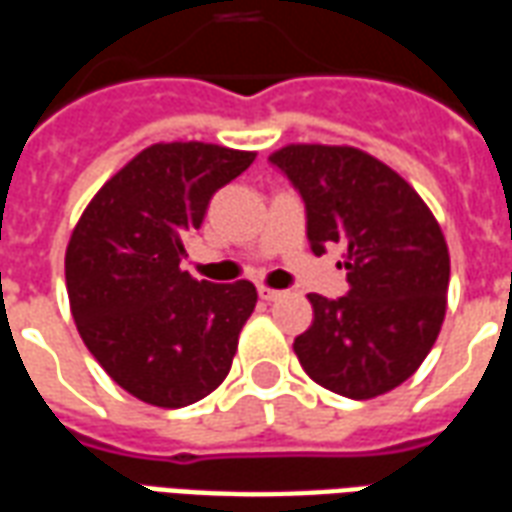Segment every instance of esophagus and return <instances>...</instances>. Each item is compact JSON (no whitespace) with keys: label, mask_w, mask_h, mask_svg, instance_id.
<instances>
[{"label":"esophagus","mask_w":512,"mask_h":512,"mask_svg":"<svg viewBox=\"0 0 512 512\" xmlns=\"http://www.w3.org/2000/svg\"><path fill=\"white\" fill-rule=\"evenodd\" d=\"M257 293H260V299H263V301H279V299H285V290L266 288V285H260V288H257Z\"/></svg>","instance_id":"esophagus-1"}]
</instances>
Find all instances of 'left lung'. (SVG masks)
Here are the masks:
<instances>
[{
    "label": "left lung",
    "mask_w": 512,
    "mask_h": 512,
    "mask_svg": "<svg viewBox=\"0 0 512 512\" xmlns=\"http://www.w3.org/2000/svg\"><path fill=\"white\" fill-rule=\"evenodd\" d=\"M299 191L315 255L343 244L348 293H310L293 351L315 384L367 400L414 376L439 337L450 252L417 191L356 147L288 145L268 158Z\"/></svg>",
    "instance_id": "obj_1"
}]
</instances>
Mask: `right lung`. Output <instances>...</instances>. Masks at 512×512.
Returning <instances> with one entry per match:
<instances>
[{"label": "right lung", "mask_w": 512, "mask_h": 512, "mask_svg": "<svg viewBox=\"0 0 512 512\" xmlns=\"http://www.w3.org/2000/svg\"><path fill=\"white\" fill-rule=\"evenodd\" d=\"M252 161L205 142L150 145L106 180L73 230V321L112 381L150 406L197 403L230 373L255 285L197 282L180 260L213 194Z\"/></svg>", "instance_id": "obj_1"}]
</instances>
